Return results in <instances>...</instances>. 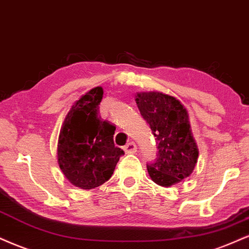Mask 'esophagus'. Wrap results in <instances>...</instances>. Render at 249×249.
<instances>
[{"mask_svg":"<svg viewBox=\"0 0 249 249\" xmlns=\"http://www.w3.org/2000/svg\"><path fill=\"white\" fill-rule=\"evenodd\" d=\"M124 151H125V153H127V154L136 153V152H137V145L133 142H128L126 146H124Z\"/></svg>","mask_w":249,"mask_h":249,"instance_id":"1","label":"esophagus"}]
</instances>
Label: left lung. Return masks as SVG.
Segmentation results:
<instances>
[{
  "instance_id": "left-lung-1",
  "label": "left lung",
  "mask_w": 249,
  "mask_h": 249,
  "mask_svg": "<svg viewBox=\"0 0 249 249\" xmlns=\"http://www.w3.org/2000/svg\"><path fill=\"white\" fill-rule=\"evenodd\" d=\"M136 102L157 140L158 158L147 164L152 181L170 187L187 178L198 159L187 109L175 97L159 91L138 92Z\"/></svg>"
}]
</instances>
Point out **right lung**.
Segmentation results:
<instances>
[{
  "instance_id": "1",
  "label": "right lung",
  "mask_w": 249,
  "mask_h": 249,
  "mask_svg": "<svg viewBox=\"0 0 249 249\" xmlns=\"http://www.w3.org/2000/svg\"><path fill=\"white\" fill-rule=\"evenodd\" d=\"M102 87L86 92L71 106L60 130L58 163L65 178L81 189L100 187L111 178L124 151L116 147V127L98 116Z\"/></svg>"
}]
</instances>
